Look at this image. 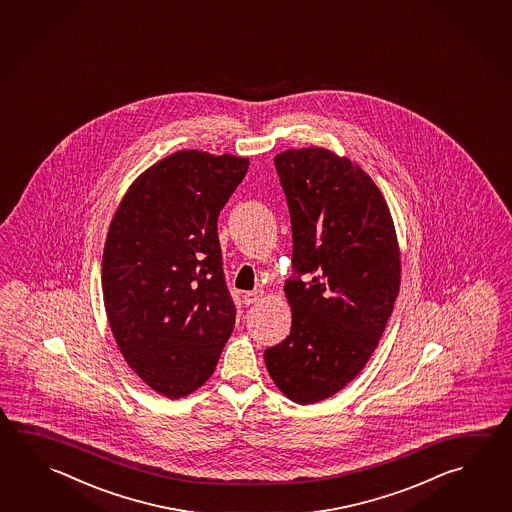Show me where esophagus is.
<instances>
[{
    "label": "esophagus",
    "instance_id": "esophagus-1",
    "mask_svg": "<svg viewBox=\"0 0 512 512\" xmlns=\"http://www.w3.org/2000/svg\"><path fill=\"white\" fill-rule=\"evenodd\" d=\"M264 296V291L262 289H255V291H248V293H244L243 302L244 305H252L255 302H259L260 298Z\"/></svg>",
    "mask_w": 512,
    "mask_h": 512
}]
</instances>
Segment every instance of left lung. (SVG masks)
Wrapping results in <instances>:
<instances>
[{
    "label": "left lung",
    "instance_id": "obj_1",
    "mask_svg": "<svg viewBox=\"0 0 512 512\" xmlns=\"http://www.w3.org/2000/svg\"><path fill=\"white\" fill-rule=\"evenodd\" d=\"M275 169L293 230L295 275L284 286L293 323L264 361L282 394L318 403L376 350L399 295V244L383 194L349 158L313 145L277 154Z\"/></svg>",
    "mask_w": 512,
    "mask_h": 512
}]
</instances>
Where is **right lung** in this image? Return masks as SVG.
I'll list each match as a JSON object with an SVG mask.
<instances>
[{
  "mask_svg": "<svg viewBox=\"0 0 512 512\" xmlns=\"http://www.w3.org/2000/svg\"><path fill=\"white\" fill-rule=\"evenodd\" d=\"M248 165L232 154H171L136 178L109 225V327L136 376L169 399L214 374L234 331L217 217Z\"/></svg>",
  "mask_w": 512,
  "mask_h": 512,
  "instance_id": "obj_1",
  "label": "right lung"
}]
</instances>
